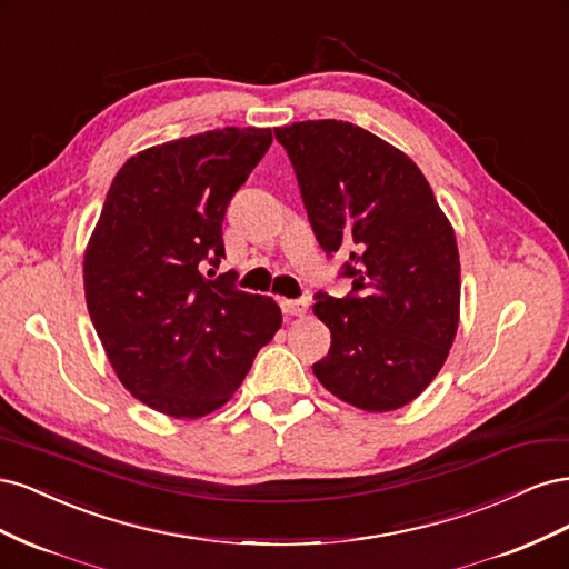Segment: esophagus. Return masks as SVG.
Wrapping results in <instances>:
<instances>
[{"mask_svg": "<svg viewBox=\"0 0 569 569\" xmlns=\"http://www.w3.org/2000/svg\"><path fill=\"white\" fill-rule=\"evenodd\" d=\"M284 316H303L308 311V301H289V299H282L280 301Z\"/></svg>", "mask_w": 569, "mask_h": 569, "instance_id": "1", "label": "esophagus"}]
</instances>
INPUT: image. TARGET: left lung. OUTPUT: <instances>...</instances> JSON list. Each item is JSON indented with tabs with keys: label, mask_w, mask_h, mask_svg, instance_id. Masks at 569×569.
I'll list each match as a JSON object with an SVG mask.
<instances>
[{
	"label": "left lung",
	"mask_w": 569,
	"mask_h": 569,
	"mask_svg": "<svg viewBox=\"0 0 569 569\" xmlns=\"http://www.w3.org/2000/svg\"><path fill=\"white\" fill-rule=\"evenodd\" d=\"M327 256L341 253L347 297L316 295L330 351L313 372L356 408L410 403L441 370L458 330L460 261L451 222L403 151L343 120L274 128Z\"/></svg>",
	"instance_id": "left-lung-1"
}]
</instances>
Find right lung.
Returning <instances> with one entry per match:
<instances>
[{
  "instance_id": "1",
  "label": "right lung",
  "mask_w": 569,
  "mask_h": 569,
  "mask_svg": "<svg viewBox=\"0 0 569 569\" xmlns=\"http://www.w3.org/2000/svg\"><path fill=\"white\" fill-rule=\"evenodd\" d=\"M270 142L268 128H222L140 151L84 251V299L118 380L170 418L226 403L282 325L270 297L237 289L230 272L210 280L228 203Z\"/></svg>"
}]
</instances>
